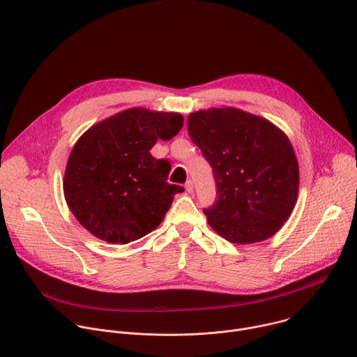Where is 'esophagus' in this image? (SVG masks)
Masks as SVG:
<instances>
[{
	"instance_id": "obj_1",
	"label": "esophagus",
	"mask_w": 357,
	"mask_h": 357,
	"mask_svg": "<svg viewBox=\"0 0 357 357\" xmlns=\"http://www.w3.org/2000/svg\"><path fill=\"white\" fill-rule=\"evenodd\" d=\"M185 190H186L188 193H192V192H193V182H192V181H188V182L185 183Z\"/></svg>"
}]
</instances>
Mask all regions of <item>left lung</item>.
<instances>
[{
	"mask_svg": "<svg viewBox=\"0 0 357 357\" xmlns=\"http://www.w3.org/2000/svg\"><path fill=\"white\" fill-rule=\"evenodd\" d=\"M188 132L213 169L218 199L204 209L211 228L238 245L273 236L299 193V164L287 135L234 107L189 114Z\"/></svg>",
	"mask_w": 357,
	"mask_h": 357,
	"instance_id": "left-lung-1",
	"label": "left lung"
}]
</instances>
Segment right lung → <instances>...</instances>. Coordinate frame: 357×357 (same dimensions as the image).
Instances as JSON below:
<instances>
[{
    "instance_id": "right-lung-1",
    "label": "right lung",
    "mask_w": 357,
    "mask_h": 357,
    "mask_svg": "<svg viewBox=\"0 0 357 357\" xmlns=\"http://www.w3.org/2000/svg\"><path fill=\"white\" fill-rule=\"evenodd\" d=\"M182 125L178 112L134 107L92 125L78 138L62 188L68 208L89 234L125 245L158 228L183 188L167 182L169 162L149 151L158 139L174 138Z\"/></svg>"
}]
</instances>
